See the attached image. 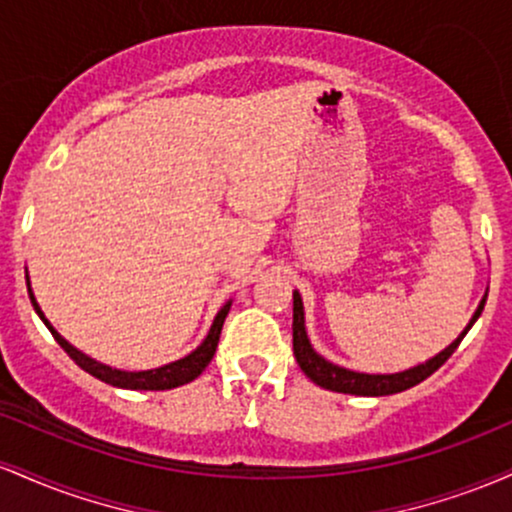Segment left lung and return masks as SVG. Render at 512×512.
Masks as SVG:
<instances>
[{
    "label": "left lung",
    "instance_id": "8db88e82",
    "mask_svg": "<svg viewBox=\"0 0 512 512\" xmlns=\"http://www.w3.org/2000/svg\"><path fill=\"white\" fill-rule=\"evenodd\" d=\"M486 296L481 298L479 308L474 310L472 320L467 322V327L460 332V337L455 342L445 346L440 354H436L428 361L419 363V366L399 370V373H358V370H349L337 366V363L327 361L325 356H320L310 344L308 332H305V310H303V298L301 293L293 291V356H296L298 366L315 385L325 387V390L332 392H344V395H358V397H385V395H397V392L409 390V387L419 385L421 380H426L428 375H433L436 370L443 366L448 358L455 354V349L460 346L464 334L472 330L474 322L479 320L481 310H484Z\"/></svg>",
    "mask_w": 512,
    "mask_h": 512
}]
</instances>
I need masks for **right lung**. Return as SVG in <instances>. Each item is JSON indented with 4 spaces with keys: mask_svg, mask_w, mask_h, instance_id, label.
Listing matches in <instances>:
<instances>
[{
    "mask_svg": "<svg viewBox=\"0 0 512 512\" xmlns=\"http://www.w3.org/2000/svg\"><path fill=\"white\" fill-rule=\"evenodd\" d=\"M26 284H28V296H31V303H33L35 313H38L40 320L45 322V327H48V330L52 332L55 342L60 344L64 351H67L69 358H72L76 366H79L81 370H86V373H91L93 378L103 380V383H108V385H113V387H122V390H173V387L192 383V380H195L197 375L209 366L211 358H214L216 346H219L223 320H226L228 310H231V303H233V301H228L219 310V313H216L214 322H211V327H209V334H207V337H204V342L199 344L195 351H192V354H187L185 358H178V361H173V363H166V366H161V368H151V370H120V368L105 366V363L96 361V358H91V356H86L84 351H79V349H76V346L69 344L67 339H64L62 334L50 325V320H48V317H45L43 310H40V305H38V301H35V296H33L31 279H28V274H26Z\"/></svg>",
    "mask_w": 512,
    "mask_h": 512,
    "instance_id": "obj_1",
    "label": "right lung"
}]
</instances>
